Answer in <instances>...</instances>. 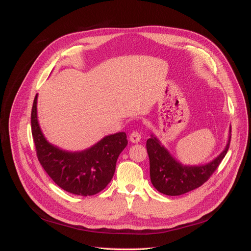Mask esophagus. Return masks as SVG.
Returning <instances> with one entry per match:
<instances>
[{
    "mask_svg": "<svg viewBox=\"0 0 251 251\" xmlns=\"http://www.w3.org/2000/svg\"><path fill=\"white\" fill-rule=\"evenodd\" d=\"M140 138H141V134L138 132V131H133V132L131 133V134H130V136H129L130 141H131V142H133V143H137V142H139Z\"/></svg>",
    "mask_w": 251,
    "mask_h": 251,
    "instance_id": "34e87169",
    "label": "esophagus"
}]
</instances>
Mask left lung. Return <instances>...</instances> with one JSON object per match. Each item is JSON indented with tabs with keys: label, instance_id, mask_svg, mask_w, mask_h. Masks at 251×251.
<instances>
[{
	"label": "left lung",
	"instance_id": "obj_1",
	"mask_svg": "<svg viewBox=\"0 0 251 251\" xmlns=\"http://www.w3.org/2000/svg\"><path fill=\"white\" fill-rule=\"evenodd\" d=\"M231 140V129L228 143L217 157L205 165L184 166L172 156L155 136L147 141L150 157V175L153 187L166 195H181L199 188L217 170L225 157Z\"/></svg>",
	"mask_w": 251,
	"mask_h": 251
}]
</instances>
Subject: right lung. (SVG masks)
Here are the masks:
<instances>
[{"label":"right lung","instance_id":"right-lung-1","mask_svg":"<svg viewBox=\"0 0 251 251\" xmlns=\"http://www.w3.org/2000/svg\"><path fill=\"white\" fill-rule=\"evenodd\" d=\"M37 95L31 110V132L37 159L48 175L65 191L76 195H95L111 182L118 156L126 148L125 132L104 136L82 151H66L50 144L37 121Z\"/></svg>","mask_w":251,"mask_h":251}]
</instances>
